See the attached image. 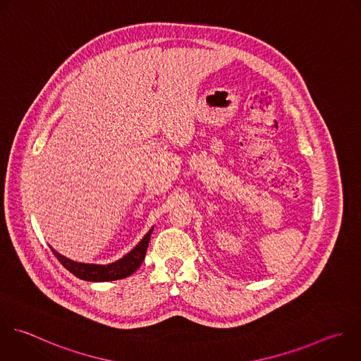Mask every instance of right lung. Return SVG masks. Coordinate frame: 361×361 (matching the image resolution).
<instances>
[{
	"mask_svg": "<svg viewBox=\"0 0 361 361\" xmlns=\"http://www.w3.org/2000/svg\"><path fill=\"white\" fill-rule=\"evenodd\" d=\"M154 227L142 237V240L123 258L111 262V264H86V262H78L73 261L62 254H59L55 248L51 247L55 257L61 261V264L71 271L73 275L83 281L90 282H107V281H117L130 276L134 274L142 264L145 258V252L148 248V243L151 238Z\"/></svg>",
	"mask_w": 361,
	"mask_h": 361,
	"instance_id": "obj_1",
	"label": "right lung"
}]
</instances>
